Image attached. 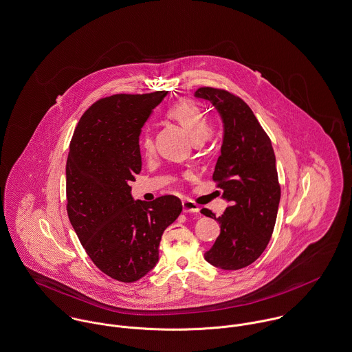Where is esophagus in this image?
I'll list each match as a JSON object with an SVG mask.
<instances>
[{
	"instance_id": "obj_1",
	"label": "esophagus",
	"mask_w": 352,
	"mask_h": 352,
	"mask_svg": "<svg viewBox=\"0 0 352 352\" xmlns=\"http://www.w3.org/2000/svg\"><path fill=\"white\" fill-rule=\"evenodd\" d=\"M182 209H184V213H192V214H197L199 212L198 205L193 202L192 199H184L182 201Z\"/></svg>"
}]
</instances>
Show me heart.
Segmentation results:
<instances>
[{
	"instance_id": "heart-1",
	"label": "heart",
	"mask_w": 352,
	"mask_h": 352,
	"mask_svg": "<svg viewBox=\"0 0 352 352\" xmlns=\"http://www.w3.org/2000/svg\"><path fill=\"white\" fill-rule=\"evenodd\" d=\"M166 115L171 120L177 121L185 132L190 136V139L195 140H206L210 133L212 128L209 120L204 113L202 108L192 98H182L174 102L166 112ZM142 148L144 153L153 151V140L150 135H144L142 139Z\"/></svg>"
}]
</instances>
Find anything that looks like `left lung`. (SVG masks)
<instances>
[{
	"instance_id": "obj_1",
	"label": "left lung",
	"mask_w": 352,
	"mask_h": 352,
	"mask_svg": "<svg viewBox=\"0 0 352 352\" xmlns=\"http://www.w3.org/2000/svg\"><path fill=\"white\" fill-rule=\"evenodd\" d=\"M195 96L210 101L224 122L221 155L213 181L230 202L220 217L206 208L201 209L221 228L204 256L223 270H239L262 255L273 234L280 185L272 140L240 97L209 86L197 89Z\"/></svg>"
}]
</instances>
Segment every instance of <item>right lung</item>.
Wrapping results in <instances>:
<instances>
[{
  "label": "right lung",
  "instance_id": "right-lung-1",
  "mask_svg": "<svg viewBox=\"0 0 352 352\" xmlns=\"http://www.w3.org/2000/svg\"><path fill=\"white\" fill-rule=\"evenodd\" d=\"M166 96L155 91L101 98L82 115L70 142V223L93 263L120 282H135L155 267L162 234L182 212L175 195L135 201L129 186L142 170V126Z\"/></svg>",
  "mask_w": 352,
  "mask_h": 352
}]
</instances>
